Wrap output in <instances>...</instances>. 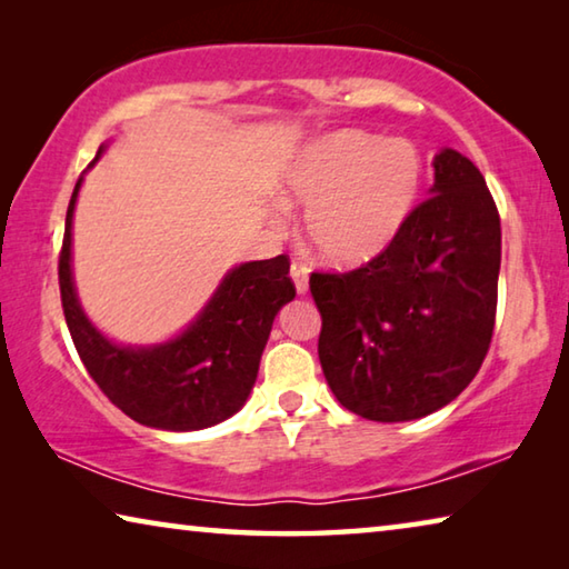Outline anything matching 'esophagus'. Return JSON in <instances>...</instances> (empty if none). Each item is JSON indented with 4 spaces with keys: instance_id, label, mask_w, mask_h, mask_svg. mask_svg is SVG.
Wrapping results in <instances>:
<instances>
[{
    "instance_id": "esophagus-1",
    "label": "esophagus",
    "mask_w": 569,
    "mask_h": 569,
    "mask_svg": "<svg viewBox=\"0 0 569 569\" xmlns=\"http://www.w3.org/2000/svg\"><path fill=\"white\" fill-rule=\"evenodd\" d=\"M291 278H293V283H296V293L298 296H306L308 293V268L303 263L293 261L291 263Z\"/></svg>"
}]
</instances>
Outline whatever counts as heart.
<instances>
[{"mask_svg": "<svg viewBox=\"0 0 569 569\" xmlns=\"http://www.w3.org/2000/svg\"><path fill=\"white\" fill-rule=\"evenodd\" d=\"M423 156L409 140L339 130L288 162L281 196L303 208L306 240L326 266L351 271L387 253L423 190Z\"/></svg>", "mask_w": 569, "mask_h": 569, "instance_id": "b5f03b06", "label": "heart"}]
</instances>
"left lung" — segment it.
Wrapping results in <instances>:
<instances>
[{"mask_svg":"<svg viewBox=\"0 0 569 569\" xmlns=\"http://www.w3.org/2000/svg\"><path fill=\"white\" fill-rule=\"evenodd\" d=\"M429 200L387 253L351 273H313L319 359L333 397L371 421L447 407L492 341L502 228L475 162L435 156Z\"/></svg>","mask_w":569,"mask_h":569,"instance_id":"obj_1","label":"left lung"}]
</instances>
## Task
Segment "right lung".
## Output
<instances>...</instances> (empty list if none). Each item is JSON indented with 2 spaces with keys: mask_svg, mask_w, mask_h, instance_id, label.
<instances>
[{
  "mask_svg": "<svg viewBox=\"0 0 569 569\" xmlns=\"http://www.w3.org/2000/svg\"><path fill=\"white\" fill-rule=\"evenodd\" d=\"M108 142L100 146L94 168ZM84 170V172H88ZM84 172L64 220L60 293L84 369L114 407L142 427L200 431L243 409L278 311L293 301L286 256L233 266L186 329L158 343H120L84 313L72 273V223Z\"/></svg>",
  "mask_w": 569,
  "mask_h": 569,
  "instance_id": "obj_1",
  "label": "right lung"
}]
</instances>
